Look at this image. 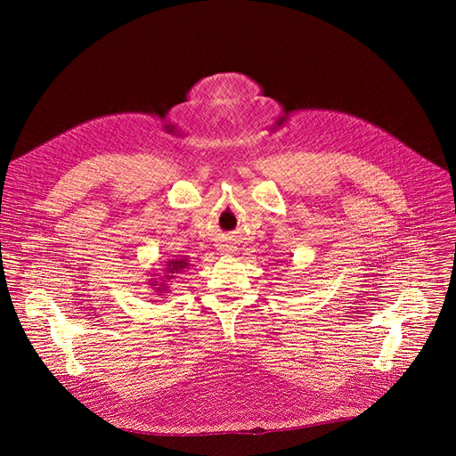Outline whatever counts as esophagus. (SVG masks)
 Wrapping results in <instances>:
<instances>
[{"mask_svg":"<svg viewBox=\"0 0 456 456\" xmlns=\"http://www.w3.org/2000/svg\"><path fill=\"white\" fill-rule=\"evenodd\" d=\"M224 253H229V251H224Z\"/></svg>","mask_w":456,"mask_h":456,"instance_id":"obj_1","label":"esophagus"}]
</instances>
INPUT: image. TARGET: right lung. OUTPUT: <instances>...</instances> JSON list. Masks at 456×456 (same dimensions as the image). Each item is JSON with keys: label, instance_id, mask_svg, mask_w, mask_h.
<instances>
[{"label": "right lung", "instance_id": "obj_1", "mask_svg": "<svg viewBox=\"0 0 456 456\" xmlns=\"http://www.w3.org/2000/svg\"><path fill=\"white\" fill-rule=\"evenodd\" d=\"M184 268H188V260L186 258H174V260H170L166 265V273L162 275V277H157V279H153L151 282V289H155L157 292H159V296H162V292L164 290H167V281H164V279H172L174 277V273H181Z\"/></svg>", "mask_w": 456, "mask_h": 456}]
</instances>
